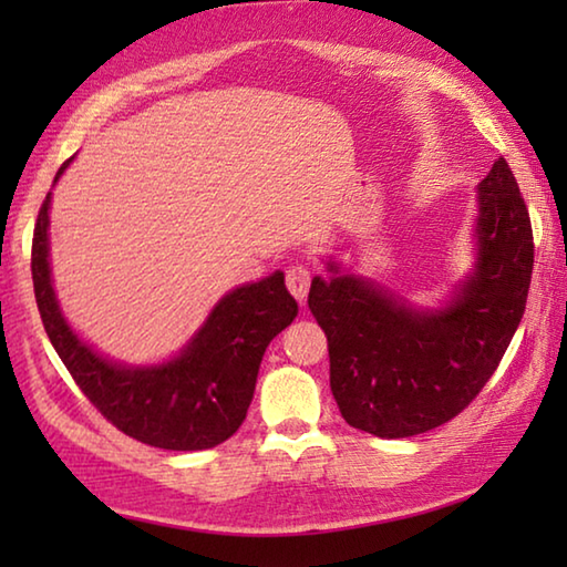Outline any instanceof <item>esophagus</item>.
I'll return each mask as SVG.
<instances>
[{
	"label": "esophagus",
	"mask_w": 567,
	"mask_h": 567,
	"mask_svg": "<svg viewBox=\"0 0 567 567\" xmlns=\"http://www.w3.org/2000/svg\"><path fill=\"white\" fill-rule=\"evenodd\" d=\"M287 290L292 292V297L300 305H305V300H307V292H310V282H312V272L307 270L305 265H295V267H290V270H287Z\"/></svg>",
	"instance_id": "esophagus-1"
}]
</instances>
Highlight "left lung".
I'll list each match as a JSON object with an SVG mask.
<instances>
[{
	"instance_id": "1",
	"label": "left lung",
	"mask_w": 567,
	"mask_h": 567,
	"mask_svg": "<svg viewBox=\"0 0 567 567\" xmlns=\"http://www.w3.org/2000/svg\"><path fill=\"white\" fill-rule=\"evenodd\" d=\"M473 270L440 307H420L332 257L307 305L328 334L330 388L348 425L410 437L453 420L501 364L523 320L533 227L501 157L477 185Z\"/></svg>"
}]
</instances>
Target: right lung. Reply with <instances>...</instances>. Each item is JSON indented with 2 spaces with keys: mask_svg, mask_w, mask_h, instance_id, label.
<instances>
[{
  "mask_svg": "<svg viewBox=\"0 0 567 567\" xmlns=\"http://www.w3.org/2000/svg\"><path fill=\"white\" fill-rule=\"evenodd\" d=\"M50 205L47 192L32 239L34 297L50 342L80 390L114 427L152 447L192 453L233 437L252 402L267 344L297 318L285 272L229 290L175 358L155 364L110 360L72 330L56 300Z\"/></svg>",
  "mask_w": 567,
  "mask_h": 567,
  "instance_id": "obj_1",
  "label": "right lung"
}]
</instances>
